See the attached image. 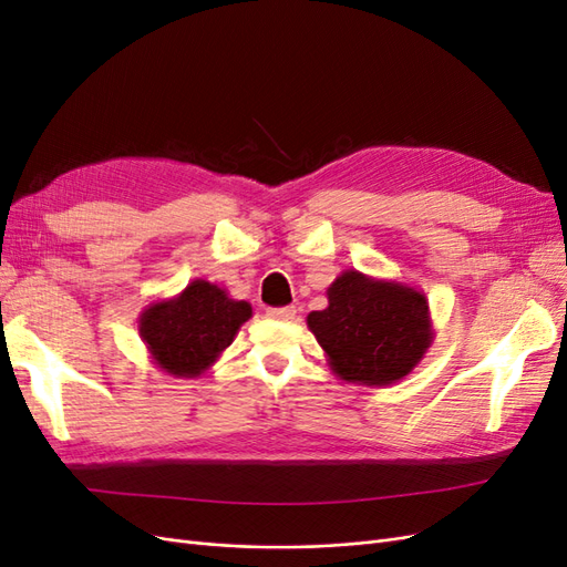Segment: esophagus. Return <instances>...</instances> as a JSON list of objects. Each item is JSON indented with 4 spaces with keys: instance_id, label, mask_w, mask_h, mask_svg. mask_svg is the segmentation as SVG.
I'll list each match as a JSON object with an SVG mask.
<instances>
[{
    "instance_id": "1",
    "label": "esophagus",
    "mask_w": 567,
    "mask_h": 567,
    "mask_svg": "<svg viewBox=\"0 0 567 567\" xmlns=\"http://www.w3.org/2000/svg\"><path fill=\"white\" fill-rule=\"evenodd\" d=\"M296 315H298L296 307H271V310H267V317L277 321H290L296 319Z\"/></svg>"
}]
</instances>
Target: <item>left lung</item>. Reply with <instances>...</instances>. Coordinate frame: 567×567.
<instances>
[{"mask_svg": "<svg viewBox=\"0 0 567 567\" xmlns=\"http://www.w3.org/2000/svg\"><path fill=\"white\" fill-rule=\"evenodd\" d=\"M329 307L307 326L346 383L392 385L414 371L435 338L431 307L414 286L348 269L326 290Z\"/></svg>", "mask_w": 567, "mask_h": 567, "instance_id": "left-lung-1", "label": "left lung"}]
</instances>
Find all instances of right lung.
Returning a JSON list of instances; mask_svg holds the SVG:
<instances>
[{
	"label": "right lung",
	"mask_w": 567,
	"mask_h": 567,
	"mask_svg": "<svg viewBox=\"0 0 567 567\" xmlns=\"http://www.w3.org/2000/svg\"><path fill=\"white\" fill-rule=\"evenodd\" d=\"M250 317L252 307L246 300H234L217 284L196 279L179 296L146 305L140 336L161 371L175 379H198Z\"/></svg>",
	"instance_id": "1"
}]
</instances>
